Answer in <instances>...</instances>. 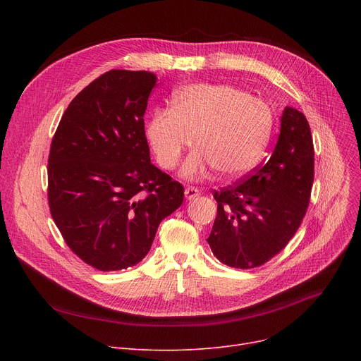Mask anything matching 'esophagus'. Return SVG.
<instances>
[{"label":"esophagus","instance_id":"obj_1","mask_svg":"<svg viewBox=\"0 0 361 361\" xmlns=\"http://www.w3.org/2000/svg\"><path fill=\"white\" fill-rule=\"evenodd\" d=\"M184 195H185V199L187 200H192V199H195V197H197L199 195H200V192H199V188H196V187H185V190H184Z\"/></svg>","mask_w":361,"mask_h":361}]
</instances>
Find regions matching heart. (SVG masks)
Masks as SVG:
<instances>
[{"instance_id": "b5f03b06", "label": "heart", "mask_w": 361, "mask_h": 361, "mask_svg": "<svg viewBox=\"0 0 361 361\" xmlns=\"http://www.w3.org/2000/svg\"><path fill=\"white\" fill-rule=\"evenodd\" d=\"M271 131L268 104L231 85L185 86L174 94L173 106L157 109L146 124L150 149L165 169L177 166L193 140L199 146L183 165L185 178H202L212 168L225 178L249 173Z\"/></svg>"}]
</instances>
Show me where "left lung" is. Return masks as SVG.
<instances>
[{"label":"left lung","mask_w":361,"mask_h":361,"mask_svg":"<svg viewBox=\"0 0 361 361\" xmlns=\"http://www.w3.org/2000/svg\"><path fill=\"white\" fill-rule=\"evenodd\" d=\"M314 149L305 114L286 106L271 158L241 183L215 192L218 215L207 243L219 262L252 269L278 255L306 215Z\"/></svg>","instance_id":"obj_1"}]
</instances>
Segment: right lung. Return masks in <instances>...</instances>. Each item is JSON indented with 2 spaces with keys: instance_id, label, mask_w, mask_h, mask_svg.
Segmentation results:
<instances>
[{
  "instance_id": "add662e5",
  "label": "right lung",
  "mask_w": 361,
  "mask_h": 361,
  "mask_svg": "<svg viewBox=\"0 0 361 361\" xmlns=\"http://www.w3.org/2000/svg\"><path fill=\"white\" fill-rule=\"evenodd\" d=\"M157 75L111 70L75 97L48 159V202L68 247L99 271L137 264L184 188L150 164L145 111Z\"/></svg>"
}]
</instances>
